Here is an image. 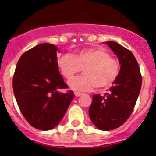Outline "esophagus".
Listing matches in <instances>:
<instances>
[{
  "mask_svg": "<svg viewBox=\"0 0 156 156\" xmlns=\"http://www.w3.org/2000/svg\"><path fill=\"white\" fill-rule=\"evenodd\" d=\"M81 95H82V94L80 93V92H75L76 97H80V96H81Z\"/></svg>",
  "mask_w": 156,
  "mask_h": 156,
  "instance_id": "esophagus-1",
  "label": "esophagus"
}]
</instances>
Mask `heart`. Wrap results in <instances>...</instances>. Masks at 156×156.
<instances>
[{"mask_svg": "<svg viewBox=\"0 0 156 156\" xmlns=\"http://www.w3.org/2000/svg\"><path fill=\"white\" fill-rule=\"evenodd\" d=\"M57 65L67 80L83 69V76L69 82L72 90L76 91H90L94 87H109L119 73L118 61L100 48H84L77 51L74 56L66 54L59 58Z\"/></svg>", "mask_w": 156, "mask_h": 156, "instance_id": "b5f03b06", "label": "heart"}]
</instances>
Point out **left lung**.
Listing matches in <instances>:
<instances>
[{
    "label": "left lung",
    "mask_w": 156,
    "mask_h": 156,
    "mask_svg": "<svg viewBox=\"0 0 156 156\" xmlns=\"http://www.w3.org/2000/svg\"><path fill=\"white\" fill-rule=\"evenodd\" d=\"M118 57L120 70L117 79L104 96L93 95L89 116L101 130L118 128L131 115L140 93L142 79L138 63L132 52L114 41H106Z\"/></svg>",
    "instance_id": "1"
}]
</instances>
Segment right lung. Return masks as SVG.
I'll return each mask as SVG.
<instances>
[{
    "label": "right lung",
    "mask_w": 156,
    "mask_h": 156,
    "mask_svg": "<svg viewBox=\"0 0 156 156\" xmlns=\"http://www.w3.org/2000/svg\"><path fill=\"white\" fill-rule=\"evenodd\" d=\"M55 45H37L20 57L13 76V91L20 111L32 126L49 130L61 122L74 97L58 68Z\"/></svg>",
    "instance_id": "obj_1"
}]
</instances>
